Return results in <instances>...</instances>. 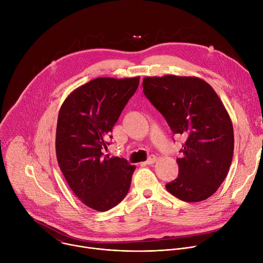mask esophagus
<instances>
[{"instance_id":"esophagus-1","label":"esophagus","mask_w":263,"mask_h":263,"mask_svg":"<svg viewBox=\"0 0 263 263\" xmlns=\"http://www.w3.org/2000/svg\"><path fill=\"white\" fill-rule=\"evenodd\" d=\"M156 160H157V157L155 155H151V156H148V158L146 159L145 164H153L154 162H156Z\"/></svg>"}]
</instances>
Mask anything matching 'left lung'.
Listing matches in <instances>:
<instances>
[{"instance_id": "1", "label": "left lung", "mask_w": 263, "mask_h": 263, "mask_svg": "<svg viewBox=\"0 0 263 263\" xmlns=\"http://www.w3.org/2000/svg\"><path fill=\"white\" fill-rule=\"evenodd\" d=\"M143 93L167 122L172 132L186 141L177 158V179L165 185L184 202L211 197L226 178L233 151V126L213 88L197 77H146Z\"/></svg>"}]
</instances>
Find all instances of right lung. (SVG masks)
Here are the masks:
<instances>
[{
  "label": "right lung",
  "mask_w": 263,
  "mask_h": 263,
  "mask_svg": "<svg viewBox=\"0 0 263 263\" xmlns=\"http://www.w3.org/2000/svg\"><path fill=\"white\" fill-rule=\"evenodd\" d=\"M139 77L97 78L63 102L56 129L59 167L72 193L97 211H107L127 196L134 165L104 156L110 132L135 93Z\"/></svg>",
  "instance_id": "obj_1"
}]
</instances>
